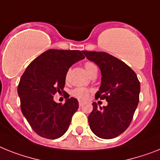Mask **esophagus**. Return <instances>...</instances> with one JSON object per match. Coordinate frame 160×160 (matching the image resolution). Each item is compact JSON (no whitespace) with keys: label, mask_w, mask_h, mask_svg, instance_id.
Segmentation results:
<instances>
[{"label":"esophagus","mask_w":160,"mask_h":160,"mask_svg":"<svg viewBox=\"0 0 160 160\" xmlns=\"http://www.w3.org/2000/svg\"><path fill=\"white\" fill-rule=\"evenodd\" d=\"M78 103H79V106H80V107H82L83 105H84V102H83V101H79Z\"/></svg>","instance_id":"esophagus-1"}]
</instances>
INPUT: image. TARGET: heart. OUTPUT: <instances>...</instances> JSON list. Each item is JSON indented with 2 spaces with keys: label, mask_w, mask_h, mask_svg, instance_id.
<instances>
[{
  "label": "heart",
  "mask_w": 160,
  "mask_h": 160,
  "mask_svg": "<svg viewBox=\"0 0 160 160\" xmlns=\"http://www.w3.org/2000/svg\"><path fill=\"white\" fill-rule=\"evenodd\" d=\"M85 69L88 72V74H91L92 72L97 69L94 64H92L91 62H87L85 64ZM90 93V90L85 88H77L72 90V95L76 98L79 99V100H85L88 97V94Z\"/></svg>",
  "instance_id": "obj_1"
}]
</instances>
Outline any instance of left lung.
I'll return each instance as SVG.
<instances>
[{"label":"left lung","mask_w":160,"mask_h":160,"mask_svg":"<svg viewBox=\"0 0 160 160\" xmlns=\"http://www.w3.org/2000/svg\"><path fill=\"white\" fill-rule=\"evenodd\" d=\"M82 53L101 69V84L96 98L108 102L103 108L92 103L93 110L88 116L90 128L100 138L112 139L122 134L132 122L139 102V80L129 66L113 55L96 51Z\"/></svg>","instance_id":"8db88e82"}]
</instances>
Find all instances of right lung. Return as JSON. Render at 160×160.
Listing matches in <instances>:
<instances>
[{"label": "right lung", "mask_w": 160, "mask_h": 160, "mask_svg": "<svg viewBox=\"0 0 160 160\" xmlns=\"http://www.w3.org/2000/svg\"><path fill=\"white\" fill-rule=\"evenodd\" d=\"M84 58L80 51L51 49L36 58L22 75L18 86L21 110L40 137L57 139L68 130L78 101L68 96L61 105L53 96L64 90L68 68Z\"/></svg>", "instance_id": "1"}]
</instances>
